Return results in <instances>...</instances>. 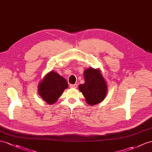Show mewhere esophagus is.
<instances>
[{"mask_svg":"<svg viewBox=\"0 0 152 152\" xmlns=\"http://www.w3.org/2000/svg\"><path fill=\"white\" fill-rule=\"evenodd\" d=\"M70 87L73 88H77V84H71V85H70Z\"/></svg>","mask_w":152,"mask_h":152,"instance_id":"obj_1","label":"esophagus"}]
</instances>
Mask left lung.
<instances>
[{
  "label": "left lung",
  "instance_id": "1",
  "mask_svg": "<svg viewBox=\"0 0 152 152\" xmlns=\"http://www.w3.org/2000/svg\"><path fill=\"white\" fill-rule=\"evenodd\" d=\"M84 77L85 82L79 85V89L87 104L92 106L102 102L106 95L108 86L101 71L89 68L84 72Z\"/></svg>",
  "mask_w": 152,
  "mask_h": 152
}]
</instances>
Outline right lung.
<instances>
[{
  "label": "right lung",
  "mask_w": 152,
  "mask_h": 152,
  "mask_svg": "<svg viewBox=\"0 0 152 152\" xmlns=\"http://www.w3.org/2000/svg\"><path fill=\"white\" fill-rule=\"evenodd\" d=\"M68 87V83L64 77L55 71L50 72L39 83L38 93L48 104H54Z\"/></svg>",
  "instance_id": "add662e5"
}]
</instances>
